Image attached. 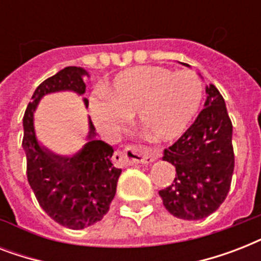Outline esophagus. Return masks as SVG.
<instances>
[{
    "label": "esophagus",
    "mask_w": 261,
    "mask_h": 261,
    "mask_svg": "<svg viewBox=\"0 0 261 261\" xmlns=\"http://www.w3.org/2000/svg\"><path fill=\"white\" fill-rule=\"evenodd\" d=\"M115 155H118L119 161L126 164V165H131V164H150L155 159V155L150 150L135 146H128L124 150H118Z\"/></svg>",
    "instance_id": "1"
}]
</instances>
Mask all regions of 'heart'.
Segmentation results:
<instances>
[{
  "instance_id": "1",
  "label": "heart",
  "mask_w": 261,
  "mask_h": 261,
  "mask_svg": "<svg viewBox=\"0 0 261 261\" xmlns=\"http://www.w3.org/2000/svg\"><path fill=\"white\" fill-rule=\"evenodd\" d=\"M101 92L106 100H90V114L100 130L115 134L126 126L128 116L137 114L147 138L172 142L186 133L198 114L203 85L192 71L142 66L119 73Z\"/></svg>"
}]
</instances>
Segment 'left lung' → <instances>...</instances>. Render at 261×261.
Here are the masks:
<instances>
[{"mask_svg": "<svg viewBox=\"0 0 261 261\" xmlns=\"http://www.w3.org/2000/svg\"><path fill=\"white\" fill-rule=\"evenodd\" d=\"M206 94L198 118L163 155L176 168V176L159 194L172 215L187 221L206 218L222 204L234 171L233 126L225 100L213 84Z\"/></svg>", "mask_w": 261, "mask_h": 261, "instance_id": "8db88e82", "label": "left lung"}]
</instances>
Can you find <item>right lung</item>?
<instances>
[{"instance_id": "obj_1", "label": "right lung", "mask_w": 261, "mask_h": 261, "mask_svg": "<svg viewBox=\"0 0 261 261\" xmlns=\"http://www.w3.org/2000/svg\"><path fill=\"white\" fill-rule=\"evenodd\" d=\"M85 69L65 67L44 80L32 94L22 118V149L27 155V177L39 204L47 215L65 227L80 230L101 221L116 194L122 169L112 164L114 147L96 139V130L88 118L87 143L73 155L57 154L39 142L34 115L46 94L57 92L85 93ZM88 108V100L83 98Z\"/></svg>"}]
</instances>
